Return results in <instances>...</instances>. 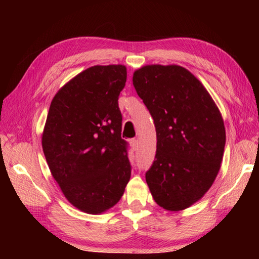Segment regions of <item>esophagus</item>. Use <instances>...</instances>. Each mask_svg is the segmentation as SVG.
I'll return each instance as SVG.
<instances>
[{"instance_id": "1", "label": "esophagus", "mask_w": 259, "mask_h": 259, "mask_svg": "<svg viewBox=\"0 0 259 259\" xmlns=\"http://www.w3.org/2000/svg\"><path fill=\"white\" fill-rule=\"evenodd\" d=\"M130 146L133 148L134 151H137L138 148V140L137 139H131L130 140Z\"/></svg>"}]
</instances>
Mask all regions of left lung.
Masks as SVG:
<instances>
[{"mask_svg": "<svg viewBox=\"0 0 259 259\" xmlns=\"http://www.w3.org/2000/svg\"><path fill=\"white\" fill-rule=\"evenodd\" d=\"M133 83L156 129L155 160L146 172L153 199L169 211L191 207L221 169L222 114L202 83L178 65H146L135 71Z\"/></svg>", "mask_w": 259, "mask_h": 259, "instance_id": "obj_1", "label": "left lung"}]
</instances>
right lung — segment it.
Segmentation results:
<instances>
[{
	"label": "right lung",
	"mask_w": 259,
	"mask_h": 259,
	"mask_svg": "<svg viewBox=\"0 0 259 259\" xmlns=\"http://www.w3.org/2000/svg\"><path fill=\"white\" fill-rule=\"evenodd\" d=\"M124 65H96L74 76L52 99L42 148L68 202L98 214L119 202L131 175L117 104Z\"/></svg>",
	"instance_id": "obj_1"
}]
</instances>
